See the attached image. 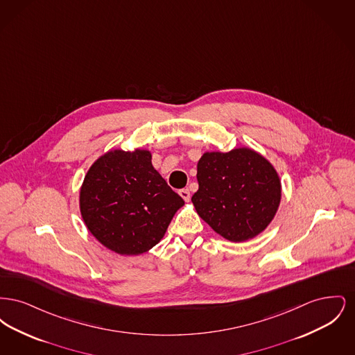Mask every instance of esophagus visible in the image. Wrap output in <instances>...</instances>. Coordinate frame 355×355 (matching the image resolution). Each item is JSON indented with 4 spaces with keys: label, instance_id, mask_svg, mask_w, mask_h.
Wrapping results in <instances>:
<instances>
[{
    "label": "esophagus",
    "instance_id": "1",
    "mask_svg": "<svg viewBox=\"0 0 355 355\" xmlns=\"http://www.w3.org/2000/svg\"><path fill=\"white\" fill-rule=\"evenodd\" d=\"M180 196L184 198L185 202H189V200H190V191H189L187 189H181V190H180Z\"/></svg>",
    "mask_w": 355,
    "mask_h": 355
}]
</instances>
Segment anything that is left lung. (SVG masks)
Masks as SVG:
<instances>
[{
	"label": "left lung",
	"mask_w": 355,
	"mask_h": 355,
	"mask_svg": "<svg viewBox=\"0 0 355 355\" xmlns=\"http://www.w3.org/2000/svg\"><path fill=\"white\" fill-rule=\"evenodd\" d=\"M198 216L217 234L243 242L262 233L281 202V180L270 162L249 148L206 152L197 165Z\"/></svg>",
	"instance_id": "obj_1"
}]
</instances>
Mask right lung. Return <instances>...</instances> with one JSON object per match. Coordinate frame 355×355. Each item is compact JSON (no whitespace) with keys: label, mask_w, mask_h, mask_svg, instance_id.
Wrapping results in <instances>:
<instances>
[{"label":"right lung","mask_w":355,"mask_h":355,"mask_svg":"<svg viewBox=\"0 0 355 355\" xmlns=\"http://www.w3.org/2000/svg\"><path fill=\"white\" fill-rule=\"evenodd\" d=\"M184 203L153 168L152 153L144 149L105 153L89 168L80 190L87 230L121 255L150 250Z\"/></svg>","instance_id":"add662e5"}]
</instances>
